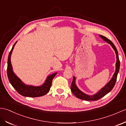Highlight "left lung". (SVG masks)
I'll return each instance as SVG.
<instances>
[{"label":"left lung","instance_id":"obj_1","mask_svg":"<svg viewBox=\"0 0 126 126\" xmlns=\"http://www.w3.org/2000/svg\"><path fill=\"white\" fill-rule=\"evenodd\" d=\"M103 39L104 41H106L108 43L112 46V47L115 50V53H116V71H115V72L114 74V76L112 77V79L110 80V81L108 83L106 86L103 87L101 90L98 91L97 93L94 95L92 96H89L87 95V94H84L83 92H82L80 90H79L77 87L76 85L75 84V80L76 78L74 77H73V81L72 82L71 86V90L72 93L74 94V95L77 98L84 100V101H97V100H98L102 97L104 96L105 95L109 93V92L111 90L113 89V88L115 86V84L116 83V79H117V74L119 73V69H120V60L119 58V55H118V52L117 50L115 47L114 43H112L111 41L109 40L108 38H107L106 37L104 36L103 35H100Z\"/></svg>","mask_w":126,"mask_h":126}]
</instances>
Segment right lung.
Instances as JSON below:
<instances>
[{"instance_id":"right-lung-1","label":"right lung","mask_w":126,"mask_h":126,"mask_svg":"<svg viewBox=\"0 0 126 126\" xmlns=\"http://www.w3.org/2000/svg\"><path fill=\"white\" fill-rule=\"evenodd\" d=\"M17 42H16L14 45L13 46L11 51L10 52L8 60H7V74L10 83L14 87V88L22 96L29 97H36L45 95L49 91L51 85H52L53 79L55 76L56 73L49 76L44 84L41 86L35 87L29 86L23 83L22 81L14 74L12 71L11 63V55L12 52Z\"/></svg>"}]
</instances>
